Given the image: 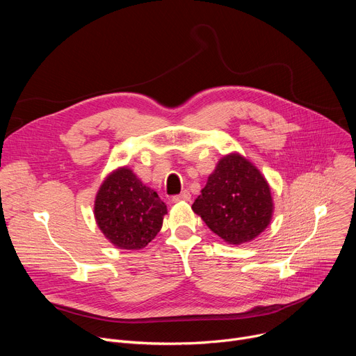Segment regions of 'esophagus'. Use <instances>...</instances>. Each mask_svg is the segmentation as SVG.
I'll return each mask as SVG.
<instances>
[{
    "instance_id": "esophagus-1",
    "label": "esophagus",
    "mask_w": 356,
    "mask_h": 356,
    "mask_svg": "<svg viewBox=\"0 0 356 356\" xmlns=\"http://www.w3.org/2000/svg\"><path fill=\"white\" fill-rule=\"evenodd\" d=\"M173 202H179V200H191V193L188 191H183L180 195H175L172 197Z\"/></svg>"
}]
</instances>
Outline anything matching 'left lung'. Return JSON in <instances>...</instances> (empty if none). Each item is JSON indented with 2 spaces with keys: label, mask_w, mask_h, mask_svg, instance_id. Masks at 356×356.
<instances>
[{
  "label": "left lung",
  "mask_w": 356,
  "mask_h": 356,
  "mask_svg": "<svg viewBox=\"0 0 356 356\" xmlns=\"http://www.w3.org/2000/svg\"><path fill=\"white\" fill-rule=\"evenodd\" d=\"M192 209L218 236L234 245L244 244L271 220L270 186L247 159L231 154L220 159Z\"/></svg>",
  "instance_id": "1"
}]
</instances>
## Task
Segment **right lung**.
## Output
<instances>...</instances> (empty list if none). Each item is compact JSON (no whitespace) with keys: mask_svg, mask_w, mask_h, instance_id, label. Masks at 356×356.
Returning a JSON list of instances; mask_svg holds the SVG:
<instances>
[{"mask_svg":"<svg viewBox=\"0 0 356 356\" xmlns=\"http://www.w3.org/2000/svg\"><path fill=\"white\" fill-rule=\"evenodd\" d=\"M167 213L164 202L127 167L111 173L95 200L102 234L121 250H140L154 239Z\"/></svg>","mask_w":356,"mask_h":356,"instance_id":"1","label":"right lung"}]
</instances>
